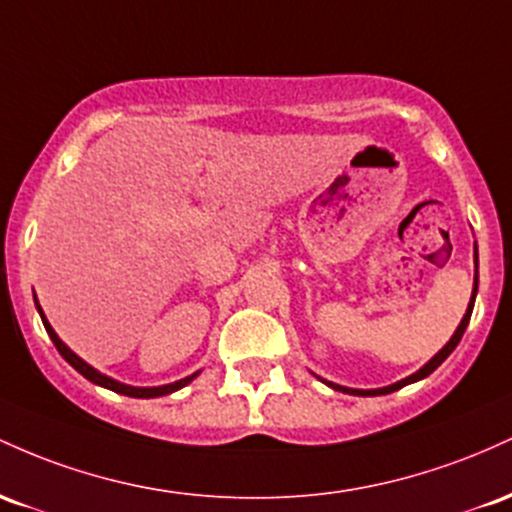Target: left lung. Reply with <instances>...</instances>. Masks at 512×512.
<instances>
[{"instance_id":"8db88e82","label":"left lung","mask_w":512,"mask_h":512,"mask_svg":"<svg viewBox=\"0 0 512 512\" xmlns=\"http://www.w3.org/2000/svg\"><path fill=\"white\" fill-rule=\"evenodd\" d=\"M476 290H479V256H476V246H474V290H472V300H469V307H467V312H464V317H462V321H459V326H457V329H455V333H452V338H450V341H447L445 346H442V348L438 350V353H435L433 358H430L428 363L421 367V370H416V372H413V375L404 377V380H399V382L389 384V387H380V389H350V387H341V384H333V382H329V380H321V377H319V380L324 382L326 387L336 389V392H343V394H355V396H380V394H392V392H396V389L406 387V384H413V382L423 380V377H428L430 372H433V370H438V367H440L442 363H445V358H447V355H450L452 350L457 348V343L462 341L464 331H467L469 317H472L474 300H476Z\"/></svg>"}]
</instances>
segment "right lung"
<instances>
[{"instance_id":"1","label":"right lung","mask_w":512,"mask_h":512,"mask_svg":"<svg viewBox=\"0 0 512 512\" xmlns=\"http://www.w3.org/2000/svg\"><path fill=\"white\" fill-rule=\"evenodd\" d=\"M33 300H36V295H33ZM36 309H38L40 319H43V326H45V331H48V336L53 338L55 348L60 350V355H62V358H65L67 363H70V365L74 367V370L79 372V375H84L86 380H89V382H94V384H99V387H103V389H111V392H116V394L132 396V399H154V396H166V394H171V392H179L181 387H186V384H191V382L195 380V377L200 375V370H198V372H193V375L183 377V380H176V382H171V384H162V387H132V384H125V382H118V380H113V377L103 375V372L96 370V367H91L89 363H86V360L79 358V355L74 353V350H72L70 346H67V343L62 341L60 336H57L53 326H50V321L45 319V314H43V309H40L38 300H36Z\"/></svg>"}]
</instances>
